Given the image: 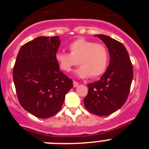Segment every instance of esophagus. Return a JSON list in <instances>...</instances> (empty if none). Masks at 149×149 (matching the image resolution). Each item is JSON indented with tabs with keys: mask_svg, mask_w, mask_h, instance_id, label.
Returning a JSON list of instances; mask_svg holds the SVG:
<instances>
[{
	"mask_svg": "<svg viewBox=\"0 0 149 149\" xmlns=\"http://www.w3.org/2000/svg\"><path fill=\"white\" fill-rule=\"evenodd\" d=\"M73 85H74V87H77V86H78V83H77V81H73Z\"/></svg>",
	"mask_w": 149,
	"mask_h": 149,
	"instance_id": "esophagus-1",
	"label": "esophagus"
}]
</instances>
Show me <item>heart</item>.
<instances>
[{"label": "heart", "mask_w": 149, "mask_h": 149, "mask_svg": "<svg viewBox=\"0 0 149 149\" xmlns=\"http://www.w3.org/2000/svg\"><path fill=\"white\" fill-rule=\"evenodd\" d=\"M70 54L59 51L55 54V60L60 69L69 72L75 65H81L75 74L81 78L98 77L106 70L109 53L104 45L93 41L78 39L68 46Z\"/></svg>", "instance_id": "b5f03b06"}]
</instances>
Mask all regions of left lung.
<instances>
[{
  "label": "left lung",
  "instance_id": "8db88e82",
  "mask_svg": "<svg viewBox=\"0 0 149 149\" xmlns=\"http://www.w3.org/2000/svg\"><path fill=\"white\" fill-rule=\"evenodd\" d=\"M108 48L110 63L98 81L87 85L85 107L97 116H107L119 110L128 96L133 80V66L125 47L108 36L95 35Z\"/></svg>",
  "mask_w": 149,
  "mask_h": 149
}]
</instances>
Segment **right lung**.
I'll use <instances>...</instances> for the list:
<instances>
[{
	"label": "right lung",
	"instance_id": "right-lung-1",
	"mask_svg": "<svg viewBox=\"0 0 149 149\" xmlns=\"http://www.w3.org/2000/svg\"><path fill=\"white\" fill-rule=\"evenodd\" d=\"M60 37L39 36L24 45L17 55L13 81L19 103L35 116L47 119L61 109L73 82L55 60Z\"/></svg>",
	"mask_w": 149,
	"mask_h": 149
}]
</instances>
